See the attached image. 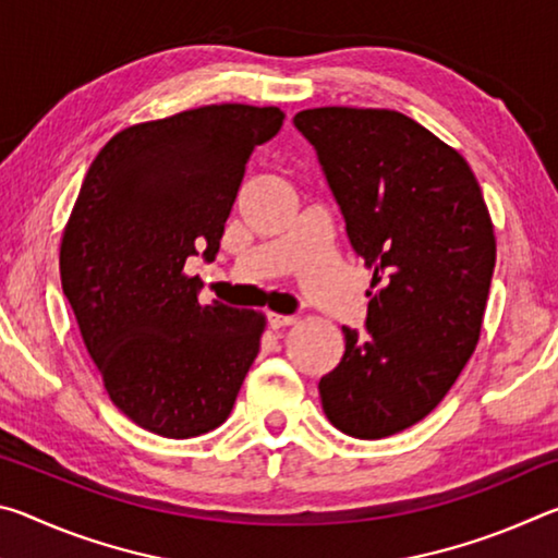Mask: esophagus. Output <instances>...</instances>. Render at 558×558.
<instances>
[{
  "label": "esophagus",
  "mask_w": 558,
  "mask_h": 558,
  "mask_svg": "<svg viewBox=\"0 0 558 558\" xmlns=\"http://www.w3.org/2000/svg\"><path fill=\"white\" fill-rule=\"evenodd\" d=\"M266 317H268V325H270L272 329H280V327H288V325H292V323H298V317H295V315H278V313H268Z\"/></svg>",
  "instance_id": "obj_1"
}]
</instances>
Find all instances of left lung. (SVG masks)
I'll return each instance as SVG.
<instances>
[{
    "label": "left lung",
    "mask_w": 558,
    "mask_h": 558,
    "mask_svg": "<svg viewBox=\"0 0 558 558\" xmlns=\"http://www.w3.org/2000/svg\"><path fill=\"white\" fill-rule=\"evenodd\" d=\"M292 122L374 268L364 329L342 327L344 356L319 399L347 436H393L436 409L475 352L493 221L465 159L401 112L313 108Z\"/></svg>",
    "instance_id": "obj_1"
}]
</instances>
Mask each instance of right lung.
Returning a JSON list of instances; mask_svg holds the SVG:
<instances>
[{
	"label": "right lung",
	"instance_id": "add662e5",
	"mask_svg": "<svg viewBox=\"0 0 558 558\" xmlns=\"http://www.w3.org/2000/svg\"><path fill=\"white\" fill-rule=\"evenodd\" d=\"M282 110L241 102L118 132L93 159L61 241V286L110 401L140 428L194 438L229 418L266 319L214 300L211 263L245 165Z\"/></svg>",
	"mask_w": 558,
	"mask_h": 558
}]
</instances>
